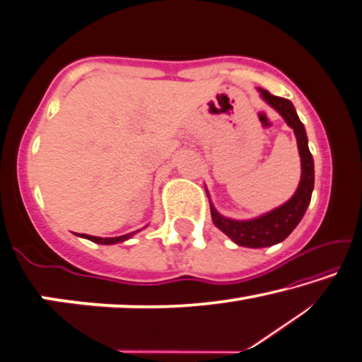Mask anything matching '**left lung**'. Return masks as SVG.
<instances>
[{
  "label": "left lung",
  "mask_w": 362,
  "mask_h": 362,
  "mask_svg": "<svg viewBox=\"0 0 362 362\" xmlns=\"http://www.w3.org/2000/svg\"><path fill=\"white\" fill-rule=\"evenodd\" d=\"M260 95L263 100L273 107L274 110L279 112V115L284 118V122L294 129L296 139H298V148L300 154V182L299 187L293 198L286 202L281 206L273 209L260 218L249 219V221H235L221 216L211 206V218L216 228L233 239L237 245L250 247V249H262V247H269L283 242L288 237L296 226L300 223L302 216H304L307 206L310 203L312 190H314V159L307 146V134L305 128L299 120L298 113L293 105V102L283 97L269 94L268 90L260 89Z\"/></svg>",
  "instance_id": "1"
}]
</instances>
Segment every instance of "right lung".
I'll return each instance as SVG.
<instances>
[{"label": "right lung", "mask_w": 362, "mask_h": 362, "mask_svg": "<svg viewBox=\"0 0 362 362\" xmlns=\"http://www.w3.org/2000/svg\"><path fill=\"white\" fill-rule=\"evenodd\" d=\"M138 233V230H136ZM134 233H129V234H125V235H120V237H95V235H88V234H81V237H84V239H89L95 242V244H104V245H112V244H118V242H123L127 240L132 237Z\"/></svg>", "instance_id": "right-lung-1"}]
</instances>
